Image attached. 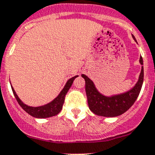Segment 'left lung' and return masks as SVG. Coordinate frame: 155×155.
<instances>
[{
	"label": "left lung",
	"instance_id": "left-lung-1",
	"mask_svg": "<svg viewBox=\"0 0 155 155\" xmlns=\"http://www.w3.org/2000/svg\"><path fill=\"white\" fill-rule=\"evenodd\" d=\"M135 41V37L132 35ZM140 63L143 65V58L140 57ZM85 80V91L90 110L95 115L105 117H115L127 112L134 105L141 90L143 81V67L142 66L139 79L132 89L123 94L107 97L100 94L94 83L86 75L81 74Z\"/></svg>",
	"mask_w": 155,
	"mask_h": 155
}]
</instances>
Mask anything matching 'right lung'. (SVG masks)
Instances as JSON below:
<instances>
[{"instance_id":"obj_1","label":"right lung","mask_w":155,"mask_h":155,"mask_svg":"<svg viewBox=\"0 0 155 155\" xmlns=\"http://www.w3.org/2000/svg\"><path fill=\"white\" fill-rule=\"evenodd\" d=\"M78 76L77 75V76L73 77V78H71V79L68 81V82L66 83L63 90L61 91V93L59 94V95L55 99H53L50 103L46 104L45 105H42V106H39V107H31V106H28V105L23 103L21 101V99L17 95L15 91L14 90L13 87L12 85L11 86H12V91H13V94L15 97L17 102H18L20 106L27 113H28V114L31 115L33 117H35V118H48V117L56 116V115H57L61 112V109H62L63 105H64L66 94L68 93V90L70 89V87H71V85L73 84L74 80Z\"/></svg>"}]
</instances>
